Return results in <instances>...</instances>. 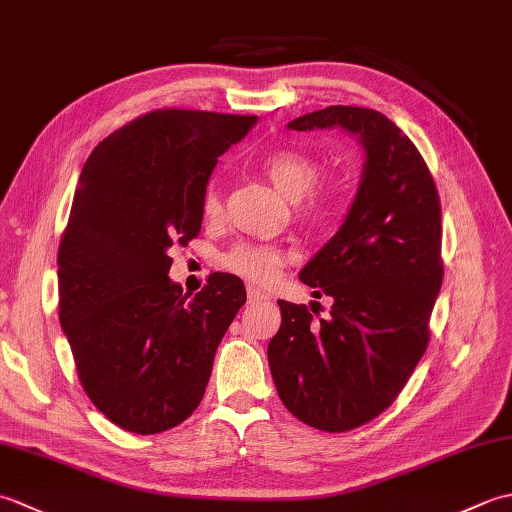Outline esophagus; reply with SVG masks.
Wrapping results in <instances>:
<instances>
[{
  "label": "esophagus",
  "mask_w": 512,
  "mask_h": 512,
  "mask_svg": "<svg viewBox=\"0 0 512 512\" xmlns=\"http://www.w3.org/2000/svg\"><path fill=\"white\" fill-rule=\"evenodd\" d=\"M266 299H270L266 292L257 290V288H248V303H257V301H266Z\"/></svg>",
  "instance_id": "34e87169"
}]
</instances>
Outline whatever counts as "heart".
<instances>
[{
  "label": "heart",
  "instance_id": "1",
  "mask_svg": "<svg viewBox=\"0 0 512 512\" xmlns=\"http://www.w3.org/2000/svg\"><path fill=\"white\" fill-rule=\"evenodd\" d=\"M262 171L288 200H292V209H295V215L301 222H323L334 211L336 202H339V191L334 187H317L321 178V165L308 151L290 147L277 149L264 158ZM222 209L224 202L220 180L211 178L202 195V213L215 220V217L222 215ZM286 262L288 253L284 248L250 242H239L220 257V264L228 273L257 286L273 284L281 275V270H284Z\"/></svg>",
  "mask_w": 512,
  "mask_h": 512
}]
</instances>
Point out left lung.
<instances>
[{"label": "left lung", "mask_w": 512, "mask_h": 512, "mask_svg": "<svg viewBox=\"0 0 512 512\" xmlns=\"http://www.w3.org/2000/svg\"><path fill=\"white\" fill-rule=\"evenodd\" d=\"M288 127H341L365 149L345 222L299 273L314 297H332L330 317L279 301L281 328L268 343L286 409L341 433L383 413L427 350L444 270L440 198L420 151L385 114L332 105Z\"/></svg>", "instance_id": "8db88e82"}]
</instances>
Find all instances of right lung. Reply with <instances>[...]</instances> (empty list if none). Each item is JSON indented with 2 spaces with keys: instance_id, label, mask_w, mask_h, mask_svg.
Returning a JSON list of instances; mask_svg holds the SVG:
<instances>
[{
  "instance_id": "right-lung-1",
  "label": "right lung",
  "mask_w": 512,
  "mask_h": 512,
  "mask_svg": "<svg viewBox=\"0 0 512 512\" xmlns=\"http://www.w3.org/2000/svg\"><path fill=\"white\" fill-rule=\"evenodd\" d=\"M257 116L154 110L96 145L59 246V321L85 394L140 436L200 405L215 350L246 303L242 279L209 277L189 299L169 279L173 244L202 228V195Z\"/></svg>"
}]
</instances>
